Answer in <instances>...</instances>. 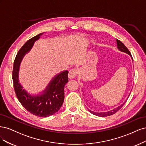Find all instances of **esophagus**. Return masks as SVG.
I'll use <instances>...</instances> for the list:
<instances>
[{
    "label": "esophagus",
    "instance_id": "1",
    "mask_svg": "<svg viewBox=\"0 0 146 146\" xmlns=\"http://www.w3.org/2000/svg\"><path fill=\"white\" fill-rule=\"evenodd\" d=\"M78 74V70L76 68H73L70 70L68 73V78L70 79H73L77 76Z\"/></svg>",
    "mask_w": 146,
    "mask_h": 146
}]
</instances>
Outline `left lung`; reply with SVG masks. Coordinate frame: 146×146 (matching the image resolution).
Here are the masks:
<instances>
[{
	"mask_svg": "<svg viewBox=\"0 0 146 146\" xmlns=\"http://www.w3.org/2000/svg\"><path fill=\"white\" fill-rule=\"evenodd\" d=\"M116 42H117V48H118L120 51H123V52H124V53H127L129 54L130 55V56L131 57V58H132V56H131V53L130 52V51L129 50V49L126 47V46L124 45V44L123 43V42H121L120 40H119L118 39H116ZM133 59V58H132ZM126 102V101H125ZM125 102H124L123 104L121 105L120 106L117 107L116 108H115V109L112 110H110V111H107V112H104V113H96V112H94V111H92L90 110H88L89 111H90L91 113L95 115H96V116H101V117H106V116H110V115H113L115 113H116L122 107H123V106L124 105V104L125 103Z\"/></svg>",
	"mask_w": 146,
	"mask_h": 146,
	"instance_id": "1",
	"label": "left lung"
}]
</instances>
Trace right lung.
<instances>
[{
  "mask_svg": "<svg viewBox=\"0 0 146 146\" xmlns=\"http://www.w3.org/2000/svg\"><path fill=\"white\" fill-rule=\"evenodd\" d=\"M42 33L29 39L19 50L14 61L12 78L16 96L25 109L33 115L39 117H48L57 112L62 106L64 100V86L68 81L67 70L56 76L49 84L44 94L31 96L19 83V67L22 57L30 51L34 42Z\"/></svg>",
  "mask_w": 146,
  "mask_h": 146,
  "instance_id": "add662e5",
  "label": "right lung"
}]
</instances>
